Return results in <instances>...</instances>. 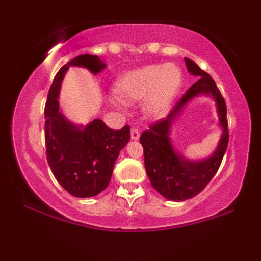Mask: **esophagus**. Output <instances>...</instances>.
<instances>
[{
	"mask_svg": "<svg viewBox=\"0 0 261 261\" xmlns=\"http://www.w3.org/2000/svg\"><path fill=\"white\" fill-rule=\"evenodd\" d=\"M140 139V130L137 127L131 128V140L136 141Z\"/></svg>",
	"mask_w": 261,
	"mask_h": 261,
	"instance_id": "esophagus-1",
	"label": "esophagus"
}]
</instances>
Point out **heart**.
Returning a JSON list of instances; mask_svg holds the SVG:
<instances>
[{
    "mask_svg": "<svg viewBox=\"0 0 261 261\" xmlns=\"http://www.w3.org/2000/svg\"><path fill=\"white\" fill-rule=\"evenodd\" d=\"M182 83V72L175 64L147 65L121 74L114 83V93L122 103L143 100V109L152 118L169 110Z\"/></svg>",
    "mask_w": 261,
    "mask_h": 261,
    "instance_id": "obj_1",
    "label": "heart"
}]
</instances>
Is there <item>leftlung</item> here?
<instances>
[{
  "label": "left lung",
  "instance_id": "8db88e82",
  "mask_svg": "<svg viewBox=\"0 0 261 261\" xmlns=\"http://www.w3.org/2000/svg\"><path fill=\"white\" fill-rule=\"evenodd\" d=\"M184 61L189 72L197 77V81L176 101L167 118L152 124L140 137L145 154V168L152 187L162 196L173 201H184L201 193L220 168L229 139L226 103L216 83L193 60L184 58ZM201 94L212 96L217 101L223 136L217 151L210 158L190 161L172 148L169 137L170 126L180 115L182 108Z\"/></svg>",
  "mask_w": 261,
  "mask_h": 261
}]
</instances>
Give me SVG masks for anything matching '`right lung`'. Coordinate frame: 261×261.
Masks as SVG:
<instances>
[{
  "label": "right lung",
  "instance_id": "obj_1",
  "mask_svg": "<svg viewBox=\"0 0 261 261\" xmlns=\"http://www.w3.org/2000/svg\"><path fill=\"white\" fill-rule=\"evenodd\" d=\"M70 66L83 67L98 74L106 64L97 55L73 58L56 73L45 104L46 158L56 180L76 197L95 196L109 185L114 163L130 140V126L112 130L99 119L77 126L60 112L61 82Z\"/></svg>",
  "mask_w": 261,
  "mask_h": 261
}]
</instances>
